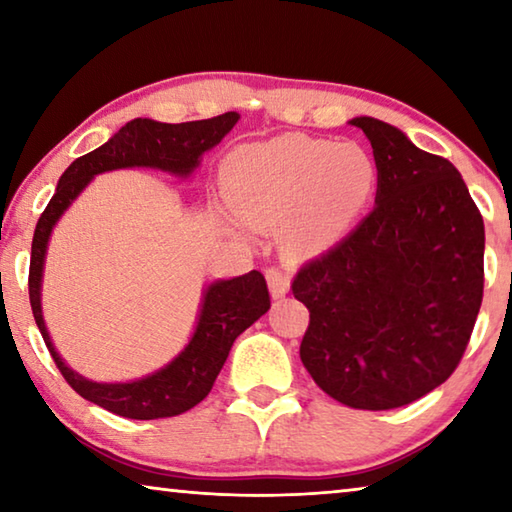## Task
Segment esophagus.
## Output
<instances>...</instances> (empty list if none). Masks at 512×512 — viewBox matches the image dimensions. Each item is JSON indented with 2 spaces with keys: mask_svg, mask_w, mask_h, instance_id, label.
I'll return each mask as SVG.
<instances>
[{
  "mask_svg": "<svg viewBox=\"0 0 512 512\" xmlns=\"http://www.w3.org/2000/svg\"><path fill=\"white\" fill-rule=\"evenodd\" d=\"M266 282H268V289H271V296L275 300L284 298L289 293V277L284 275L280 268H268Z\"/></svg>",
  "mask_w": 512,
  "mask_h": 512,
  "instance_id": "obj_1",
  "label": "esophagus"
}]
</instances>
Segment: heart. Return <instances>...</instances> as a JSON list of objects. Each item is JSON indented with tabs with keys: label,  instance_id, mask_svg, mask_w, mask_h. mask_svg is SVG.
Masks as SVG:
<instances>
[{
	"label": "heart",
	"instance_id": "heart-1",
	"mask_svg": "<svg viewBox=\"0 0 512 512\" xmlns=\"http://www.w3.org/2000/svg\"><path fill=\"white\" fill-rule=\"evenodd\" d=\"M228 203L250 228L289 223L287 244L298 255L334 246L366 212L379 185L375 155L357 142L282 135L246 144L223 160Z\"/></svg>",
	"mask_w": 512,
	"mask_h": 512
}]
</instances>
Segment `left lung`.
<instances>
[{
    "label": "left lung",
    "instance_id": "left-lung-1",
    "mask_svg": "<svg viewBox=\"0 0 512 512\" xmlns=\"http://www.w3.org/2000/svg\"><path fill=\"white\" fill-rule=\"evenodd\" d=\"M379 167L375 207L293 277L309 309L300 359L352 409L386 411L443 384L483 300L485 232L461 173L400 128L354 117Z\"/></svg>",
    "mask_w": 512,
    "mask_h": 512
}]
</instances>
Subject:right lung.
Wrapping results in <instances>:
<instances>
[{
  "label": "right lung",
  "instance_id": "1",
  "mask_svg": "<svg viewBox=\"0 0 512 512\" xmlns=\"http://www.w3.org/2000/svg\"><path fill=\"white\" fill-rule=\"evenodd\" d=\"M237 121V112H225V115L201 121H185V124H162V121L142 117L128 121L106 144L69 164L58 180L56 194L51 196L49 205L38 219L29 266L33 318H36L42 339L67 384L88 402L121 415V418H173V415L185 413L203 402L212 391L214 379L219 377L237 336L271 309L266 280L259 271H250L232 277V280L212 282L203 293L201 314H198L192 339L176 359L142 379L126 381V384H99V381L85 379L60 359L49 339L45 318H42L40 287L51 230L97 173L149 167L187 178L201 164L203 153L214 149Z\"/></svg>",
  "mask_w": 512,
  "mask_h": 512
}]
</instances>
